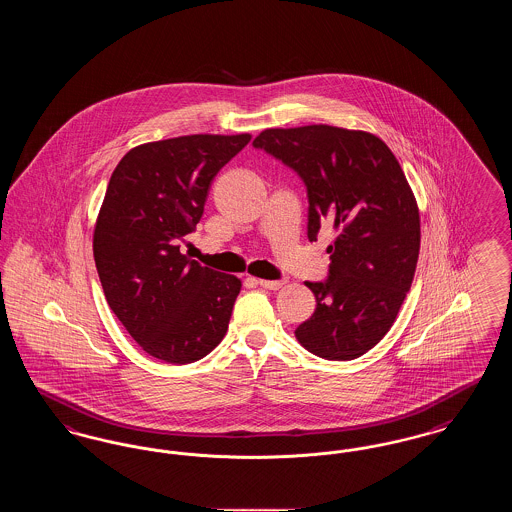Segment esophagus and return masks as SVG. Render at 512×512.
Masks as SVG:
<instances>
[{
	"label": "esophagus",
	"mask_w": 512,
	"mask_h": 512,
	"mask_svg": "<svg viewBox=\"0 0 512 512\" xmlns=\"http://www.w3.org/2000/svg\"><path fill=\"white\" fill-rule=\"evenodd\" d=\"M257 284L265 290H280L286 284V280H263L261 278V280H257Z\"/></svg>",
	"instance_id": "obj_1"
}]
</instances>
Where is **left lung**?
<instances>
[{
  "label": "left lung",
  "instance_id": "8db88e82",
  "mask_svg": "<svg viewBox=\"0 0 512 512\" xmlns=\"http://www.w3.org/2000/svg\"><path fill=\"white\" fill-rule=\"evenodd\" d=\"M253 146L297 172L307 186V236L334 230L313 317L297 341L328 361L365 355L390 332L411 290L420 251V215L399 161L378 136L328 124L267 128Z\"/></svg>",
  "mask_w": 512,
  "mask_h": 512
}]
</instances>
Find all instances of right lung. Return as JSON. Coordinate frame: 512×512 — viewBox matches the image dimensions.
I'll return each instance as SVG.
<instances>
[{"label":"right lung","mask_w":512,"mask_h":512,"mask_svg":"<svg viewBox=\"0 0 512 512\" xmlns=\"http://www.w3.org/2000/svg\"><path fill=\"white\" fill-rule=\"evenodd\" d=\"M249 134H192L132 147L111 174L94 230L105 299L147 355L188 365L219 345L242 280L180 251L217 172Z\"/></svg>","instance_id":"obj_1"}]
</instances>
